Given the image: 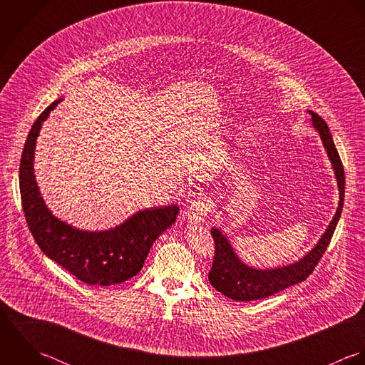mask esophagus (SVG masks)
Listing matches in <instances>:
<instances>
[{"label":"esophagus","mask_w":365,"mask_h":365,"mask_svg":"<svg viewBox=\"0 0 365 365\" xmlns=\"http://www.w3.org/2000/svg\"><path fill=\"white\" fill-rule=\"evenodd\" d=\"M212 212H213V202L207 197H203V199H199L192 203V206L189 209V216H190V219L200 222L206 219Z\"/></svg>","instance_id":"obj_1"}]
</instances>
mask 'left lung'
<instances>
[{"instance_id": "left-lung-1", "label": "left lung", "mask_w": 365, "mask_h": 365, "mask_svg": "<svg viewBox=\"0 0 365 365\" xmlns=\"http://www.w3.org/2000/svg\"><path fill=\"white\" fill-rule=\"evenodd\" d=\"M312 115V123L317 130L323 145L327 150V155L333 163V169L336 173L339 190H340V203L339 209L329 224L326 232L322 235L320 241L316 247L304 255L299 262H294L288 267L275 268V269H254L242 264L238 257L234 254L230 242L227 238L220 232L219 230L213 228L212 235L215 240V258L213 265L209 272V281L217 291L225 294L232 300L248 302L264 299L272 296L278 292L284 291L294 284L304 281L316 268L320 258L323 257L324 251L327 250L336 225L341 216L343 203H344V168L340 159V155L333 143L330 130L326 121L319 117L316 113L309 111Z\"/></svg>"}]
</instances>
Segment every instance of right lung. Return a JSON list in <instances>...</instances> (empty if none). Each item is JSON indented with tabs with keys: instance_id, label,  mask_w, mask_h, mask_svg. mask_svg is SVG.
<instances>
[{
	"instance_id": "obj_1",
	"label": "right lung",
	"mask_w": 365,
	"mask_h": 365,
	"mask_svg": "<svg viewBox=\"0 0 365 365\" xmlns=\"http://www.w3.org/2000/svg\"><path fill=\"white\" fill-rule=\"evenodd\" d=\"M62 101L46 107L34 123L22 150L19 190L25 219L36 244L52 261L88 285L110 287L135 277L153 241L179 213L176 205L138 212L107 231H81L56 219L41 197L34 175V150L42 123Z\"/></svg>"
}]
</instances>
